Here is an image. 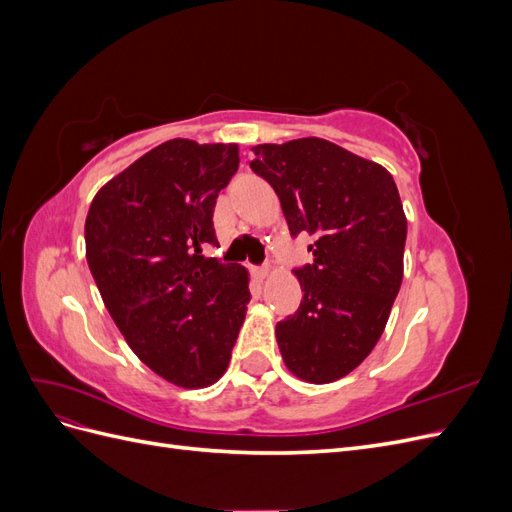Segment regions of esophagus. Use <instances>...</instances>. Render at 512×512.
I'll use <instances>...</instances> for the list:
<instances>
[{"label": "esophagus", "instance_id": "esophagus-1", "mask_svg": "<svg viewBox=\"0 0 512 512\" xmlns=\"http://www.w3.org/2000/svg\"><path fill=\"white\" fill-rule=\"evenodd\" d=\"M269 273H271V269H269V267H260V269H254V275L258 277V280H267Z\"/></svg>", "mask_w": 512, "mask_h": 512}]
</instances>
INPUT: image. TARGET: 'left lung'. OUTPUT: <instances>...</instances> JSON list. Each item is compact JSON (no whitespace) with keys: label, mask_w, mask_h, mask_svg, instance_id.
Masks as SVG:
<instances>
[{"label":"left lung","mask_w":512,"mask_h":512,"mask_svg":"<svg viewBox=\"0 0 512 512\" xmlns=\"http://www.w3.org/2000/svg\"><path fill=\"white\" fill-rule=\"evenodd\" d=\"M252 151L250 168L280 198L290 235L316 237L314 262L294 271L303 301L277 322V346L292 376L335 382L378 344L404 277L397 185L382 164L316 136Z\"/></svg>","instance_id":"left-lung-1"}]
</instances>
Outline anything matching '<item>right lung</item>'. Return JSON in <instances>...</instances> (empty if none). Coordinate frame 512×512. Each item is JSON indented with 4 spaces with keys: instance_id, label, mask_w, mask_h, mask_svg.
Masks as SVG:
<instances>
[{
    "instance_id": "1",
    "label": "right lung",
    "mask_w": 512,
    "mask_h": 512,
    "mask_svg": "<svg viewBox=\"0 0 512 512\" xmlns=\"http://www.w3.org/2000/svg\"><path fill=\"white\" fill-rule=\"evenodd\" d=\"M239 168L237 143L173 138L106 181L85 220V256L108 314L153 374L207 389L230 363L250 273L205 258L215 198Z\"/></svg>"
}]
</instances>
